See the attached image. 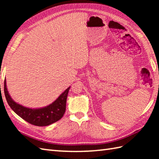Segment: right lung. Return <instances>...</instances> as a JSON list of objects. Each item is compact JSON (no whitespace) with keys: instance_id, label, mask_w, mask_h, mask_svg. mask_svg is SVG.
<instances>
[{"instance_id":"add662e5","label":"right lung","mask_w":159,"mask_h":159,"mask_svg":"<svg viewBox=\"0 0 159 159\" xmlns=\"http://www.w3.org/2000/svg\"><path fill=\"white\" fill-rule=\"evenodd\" d=\"M70 87L61 94L55 101L39 109H30L16 103L7 91L6 80L4 82V92L7 102L11 109L23 120L31 124L38 126H46L56 122L62 118L66 109V101Z\"/></svg>"}]
</instances>
